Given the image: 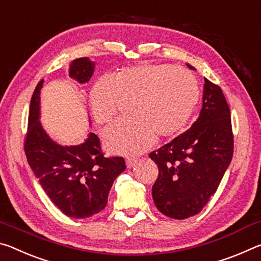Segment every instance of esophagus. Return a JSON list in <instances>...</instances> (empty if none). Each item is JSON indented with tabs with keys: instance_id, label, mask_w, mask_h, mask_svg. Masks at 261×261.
I'll use <instances>...</instances> for the list:
<instances>
[{
	"instance_id": "1",
	"label": "esophagus",
	"mask_w": 261,
	"mask_h": 261,
	"mask_svg": "<svg viewBox=\"0 0 261 261\" xmlns=\"http://www.w3.org/2000/svg\"><path fill=\"white\" fill-rule=\"evenodd\" d=\"M136 162H138V160H136V159H132V157H130V159H127V160H126L127 168H129V169L133 168Z\"/></svg>"
}]
</instances>
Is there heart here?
I'll list each match as a JSON object with an SVG mask.
<instances>
[{
	"instance_id": "b5f03b06",
	"label": "heart",
	"mask_w": 261,
	"mask_h": 261,
	"mask_svg": "<svg viewBox=\"0 0 261 261\" xmlns=\"http://www.w3.org/2000/svg\"><path fill=\"white\" fill-rule=\"evenodd\" d=\"M198 80L190 70L166 63H141L123 68L112 81L100 79L90 91L93 117L109 123L122 100L135 98L129 121H118L104 132L106 147L123 155H136L152 147L157 134L177 135L185 128L199 101Z\"/></svg>"
}]
</instances>
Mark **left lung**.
I'll return each mask as SVG.
<instances>
[{
	"instance_id": "left-lung-1",
	"label": "left lung",
	"mask_w": 261,
	"mask_h": 261,
	"mask_svg": "<svg viewBox=\"0 0 261 261\" xmlns=\"http://www.w3.org/2000/svg\"><path fill=\"white\" fill-rule=\"evenodd\" d=\"M232 153L229 105L219 85L204 77L198 120L185 133L149 153L160 171L152 186L157 209L176 220L199 214L215 194Z\"/></svg>"
}]
</instances>
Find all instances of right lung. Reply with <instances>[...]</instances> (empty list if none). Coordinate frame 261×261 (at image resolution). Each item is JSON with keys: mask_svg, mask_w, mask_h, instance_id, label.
Masks as SVG:
<instances>
[{"mask_svg": "<svg viewBox=\"0 0 261 261\" xmlns=\"http://www.w3.org/2000/svg\"><path fill=\"white\" fill-rule=\"evenodd\" d=\"M95 62L80 58L71 62L69 76L87 83ZM44 80L34 89L29 111L24 150L34 176L39 179L55 206L71 219H85L105 208L111 187L126 169L122 157H105L99 138L89 133L80 146H60L47 135L40 117V90Z\"/></svg>", "mask_w": 261, "mask_h": 261, "instance_id": "add662e5", "label": "right lung"}]
</instances>
